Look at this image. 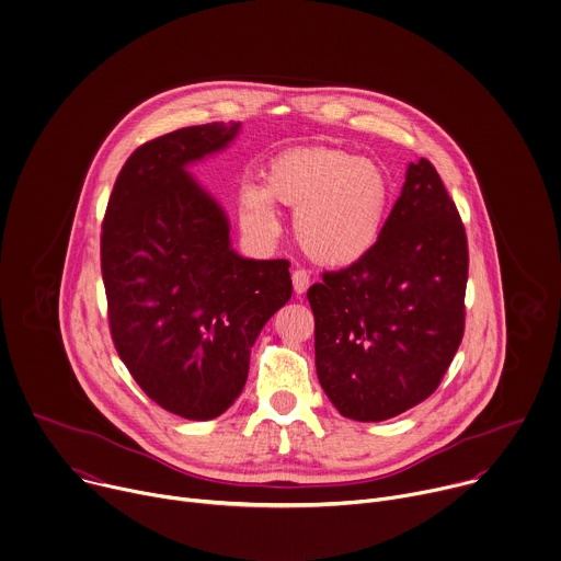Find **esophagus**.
Listing matches in <instances>:
<instances>
[{"label":"esophagus","instance_id":"esophagus-1","mask_svg":"<svg viewBox=\"0 0 561 561\" xmlns=\"http://www.w3.org/2000/svg\"><path fill=\"white\" fill-rule=\"evenodd\" d=\"M291 283H294V291L300 296V294H305L307 287H309V274H307L305 270H294Z\"/></svg>","mask_w":561,"mask_h":561}]
</instances>
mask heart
Masks as SVG:
<instances>
[{
	"instance_id": "heart-1",
	"label": "heart",
	"mask_w": 561,
	"mask_h": 561,
	"mask_svg": "<svg viewBox=\"0 0 561 561\" xmlns=\"http://www.w3.org/2000/svg\"><path fill=\"white\" fill-rule=\"evenodd\" d=\"M392 186L377 162L335 147H298L276 156L265 184L239 191L243 226L259 239L280 232L276 202L294 208V234L316 263L344 267L362 261L379 241Z\"/></svg>"
}]
</instances>
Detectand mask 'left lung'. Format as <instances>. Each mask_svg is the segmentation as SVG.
Listing matches in <instances>:
<instances>
[{
	"mask_svg": "<svg viewBox=\"0 0 561 561\" xmlns=\"http://www.w3.org/2000/svg\"><path fill=\"white\" fill-rule=\"evenodd\" d=\"M467 265L436 169L410 162L377 245L307 291L318 379L342 416L386 421L436 390L462 340Z\"/></svg>",
	"mask_w": 561,
	"mask_h": 561,
	"instance_id": "left-lung-1",
	"label": "left lung"
}]
</instances>
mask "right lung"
<instances>
[{"mask_svg":"<svg viewBox=\"0 0 561 561\" xmlns=\"http://www.w3.org/2000/svg\"><path fill=\"white\" fill-rule=\"evenodd\" d=\"M239 131L241 123H210L142 145L125 162L103 221L116 351L149 399L191 421L234 403L261 329L291 298L289 261L232 250L226 210L188 173Z\"/></svg>","mask_w":561,"mask_h":561,"instance_id":"add662e5","label":"right lung"}]
</instances>
